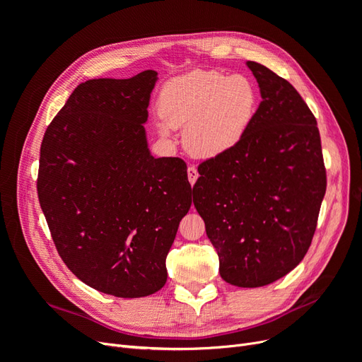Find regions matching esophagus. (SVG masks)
I'll return each instance as SVG.
<instances>
[{
	"mask_svg": "<svg viewBox=\"0 0 362 362\" xmlns=\"http://www.w3.org/2000/svg\"><path fill=\"white\" fill-rule=\"evenodd\" d=\"M187 177H189L190 184L193 185V184L196 182V180H198V177H199L198 169H196L194 166H189V169H187Z\"/></svg>",
	"mask_w": 362,
	"mask_h": 362,
	"instance_id": "1",
	"label": "esophagus"
}]
</instances>
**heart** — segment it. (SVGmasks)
<instances>
[{
	"mask_svg": "<svg viewBox=\"0 0 362 362\" xmlns=\"http://www.w3.org/2000/svg\"><path fill=\"white\" fill-rule=\"evenodd\" d=\"M258 95L247 76L194 71L166 83L158 98V131L185 127L184 144L193 156L214 158L234 149L255 117Z\"/></svg>",
	"mask_w": 362,
	"mask_h": 362,
	"instance_id": "1",
	"label": "heart"
}]
</instances>
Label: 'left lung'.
<instances>
[{"label":"left lung","mask_w":362,"mask_h":362,"mask_svg":"<svg viewBox=\"0 0 362 362\" xmlns=\"http://www.w3.org/2000/svg\"><path fill=\"white\" fill-rule=\"evenodd\" d=\"M261 103L240 144L199 166L193 204L235 287H264L303 259L326 192L317 120L298 90L255 62Z\"/></svg>","instance_id":"left-lung-1"}]
</instances>
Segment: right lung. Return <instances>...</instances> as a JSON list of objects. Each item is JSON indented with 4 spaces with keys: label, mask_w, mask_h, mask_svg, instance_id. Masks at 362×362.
<instances>
[{
    "label": "right lung",
    "mask_w": 362,
    "mask_h": 362,
    "mask_svg": "<svg viewBox=\"0 0 362 362\" xmlns=\"http://www.w3.org/2000/svg\"><path fill=\"white\" fill-rule=\"evenodd\" d=\"M158 74L76 86L47 128L37 194L64 264L98 291L145 298L192 205L187 166L151 154L145 124Z\"/></svg>",
    "instance_id": "add662e5"
}]
</instances>
